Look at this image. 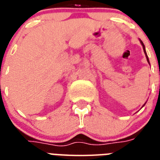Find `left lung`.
Returning <instances> with one entry per match:
<instances>
[{
	"label": "left lung",
	"mask_w": 160,
	"mask_h": 160,
	"mask_svg": "<svg viewBox=\"0 0 160 160\" xmlns=\"http://www.w3.org/2000/svg\"><path fill=\"white\" fill-rule=\"evenodd\" d=\"M140 43L142 44V46H143V49H144V54H145V56H146V59H147V61H148V62L149 63V58H148V55H147V54H146V51H145V47H144V43H143V42H142L141 41H140Z\"/></svg>",
	"instance_id": "left-lung-1"
}]
</instances>
